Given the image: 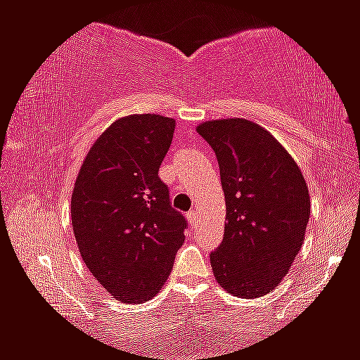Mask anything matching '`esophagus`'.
Returning a JSON list of instances; mask_svg holds the SVG:
<instances>
[{
  "label": "esophagus",
  "instance_id": "esophagus-1",
  "mask_svg": "<svg viewBox=\"0 0 360 360\" xmlns=\"http://www.w3.org/2000/svg\"><path fill=\"white\" fill-rule=\"evenodd\" d=\"M187 219H189L191 223H194L195 219H197V212H195V210H191V212H187Z\"/></svg>",
  "mask_w": 360,
  "mask_h": 360
}]
</instances>
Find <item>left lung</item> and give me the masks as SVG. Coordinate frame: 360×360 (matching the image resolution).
<instances>
[{
    "instance_id": "8db88e82",
    "label": "left lung",
    "mask_w": 360,
    "mask_h": 360,
    "mask_svg": "<svg viewBox=\"0 0 360 360\" xmlns=\"http://www.w3.org/2000/svg\"><path fill=\"white\" fill-rule=\"evenodd\" d=\"M197 132L217 155L226 202L224 238L210 254L214 278L234 296L260 297L280 284L304 243L307 184L286 148L255 122L208 121Z\"/></svg>"
}]
</instances>
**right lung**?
<instances>
[{
    "label": "right lung",
    "instance_id": "obj_1",
    "mask_svg": "<svg viewBox=\"0 0 360 360\" xmlns=\"http://www.w3.org/2000/svg\"><path fill=\"white\" fill-rule=\"evenodd\" d=\"M174 120H117L90 148L74 184L71 217L80 255L112 297L152 299L173 270L187 221L169 202L158 171Z\"/></svg>",
    "mask_w": 360,
    "mask_h": 360
}]
</instances>
